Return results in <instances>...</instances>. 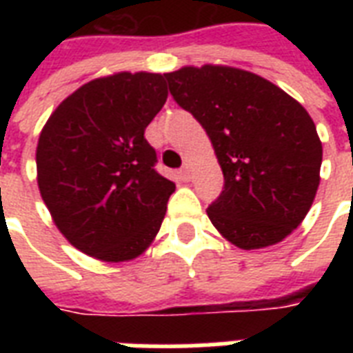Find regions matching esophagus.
Masks as SVG:
<instances>
[{"mask_svg":"<svg viewBox=\"0 0 353 353\" xmlns=\"http://www.w3.org/2000/svg\"><path fill=\"white\" fill-rule=\"evenodd\" d=\"M179 177H181L183 181H188V179H190V168H188V165H185L181 170H179Z\"/></svg>","mask_w":353,"mask_h":353,"instance_id":"34e87169","label":"esophagus"}]
</instances>
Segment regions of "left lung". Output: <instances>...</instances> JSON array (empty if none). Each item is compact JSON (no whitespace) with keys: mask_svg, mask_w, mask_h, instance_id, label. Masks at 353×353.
<instances>
[{"mask_svg":"<svg viewBox=\"0 0 353 353\" xmlns=\"http://www.w3.org/2000/svg\"><path fill=\"white\" fill-rule=\"evenodd\" d=\"M174 101L205 128L223 172L207 209L240 249L284 240L301 225L319 188L323 144L304 108L249 71L221 65L165 74Z\"/></svg>","mask_w":353,"mask_h":353,"instance_id":"left-lung-1","label":"left lung"}]
</instances>
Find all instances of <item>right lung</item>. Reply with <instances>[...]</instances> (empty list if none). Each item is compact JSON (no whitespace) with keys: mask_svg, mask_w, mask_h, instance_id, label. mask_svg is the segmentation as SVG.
I'll list each match as a JSON object with an SVG mask.
<instances>
[{"mask_svg":"<svg viewBox=\"0 0 353 353\" xmlns=\"http://www.w3.org/2000/svg\"><path fill=\"white\" fill-rule=\"evenodd\" d=\"M166 97L163 74H112L79 88L41 130V198L60 232L90 256L132 260L159 231L176 183L155 170L144 130Z\"/></svg>","mask_w":353,"mask_h":353,"instance_id":"add662e5","label":"right lung"}]
</instances>
